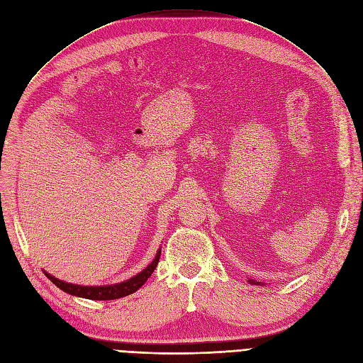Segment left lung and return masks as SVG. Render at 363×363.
Wrapping results in <instances>:
<instances>
[{
  "mask_svg": "<svg viewBox=\"0 0 363 363\" xmlns=\"http://www.w3.org/2000/svg\"><path fill=\"white\" fill-rule=\"evenodd\" d=\"M250 283H254V285H259V281H255V280H249ZM262 285H264V283H262Z\"/></svg>",
  "mask_w": 363,
  "mask_h": 363,
  "instance_id": "left-lung-1",
  "label": "left lung"
}]
</instances>
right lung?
<instances>
[{"instance_id": "1", "label": "right lung", "mask_w": 363, "mask_h": 363, "mask_svg": "<svg viewBox=\"0 0 363 363\" xmlns=\"http://www.w3.org/2000/svg\"><path fill=\"white\" fill-rule=\"evenodd\" d=\"M160 254H162V249H159V252H157V255L152 259V262L148 264V267H145L143 272L138 273L136 276H133L129 280L121 281V283H116V285L80 286V285H74V283H67L64 280H59V279L53 277L49 273H45V276L49 277L59 289H62L69 295L87 298V299H96V301H105V299H117V298H123L125 295H130V294L136 292L140 286L144 285V283L148 280V277L152 274V272L155 270L157 264H159Z\"/></svg>"}]
</instances>
